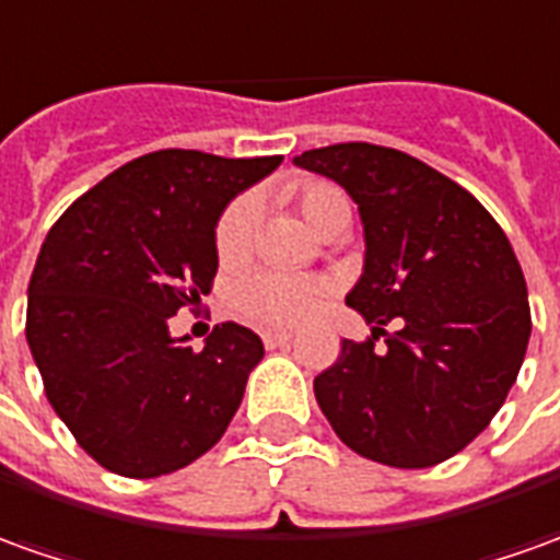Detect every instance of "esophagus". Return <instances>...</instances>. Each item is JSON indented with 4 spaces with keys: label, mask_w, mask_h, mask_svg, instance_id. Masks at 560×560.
I'll list each match as a JSON object with an SVG mask.
<instances>
[{
    "label": "esophagus",
    "mask_w": 560,
    "mask_h": 560,
    "mask_svg": "<svg viewBox=\"0 0 560 560\" xmlns=\"http://www.w3.org/2000/svg\"><path fill=\"white\" fill-rule=\"evenodd\" d=\"M294 340V334H288V330H266L264 334V343L266 349H276V346H284Z\"/></svg>",
    "instance_id": "esophagus-1"
}]
</instances>
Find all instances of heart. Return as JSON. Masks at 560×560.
Listing matches in <instances>:
<instances>
[{"label":"heart","instance_id":"b5f03b06","mask_svg":"<svg viewBox=\"0 0 560 560\" xmlns=\"http://www.w3.org/2000/svg\"><path fill=\"white\" fill-rule=\"evenodd\" d=\"M296 211L303 217V223L310 226L315 235L325 232L330 223H340L352 217L349 199L343 189L330 184H306L294 192ZM254 226H257V201L250 196L235 199L223 211L220 223H217L214 248L217 260L223 266H238L250 250V238H254ZM325 288L312 279H291V276H272V272H260L250 279L238 281L232 288L230 303L235 315H242L250 325L260 328H291L296 322H303L315 303L322 300Z\"/></svg>","mask_w":560,"mask_h":560}]
</instances>
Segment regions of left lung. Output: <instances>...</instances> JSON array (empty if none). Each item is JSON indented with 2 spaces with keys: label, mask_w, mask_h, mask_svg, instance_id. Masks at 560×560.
Segmentation results:
<instances>
[{
  "label": "left lung",
  "mask_w": 560,
  "mask_h": 560,
  "mask_svg": "<svg viewBox=\"0 0 560 560\" xmlns=\"http://www.w3.org/2000/svg\"><path fill=\"white\" fill-rule=\"evenodd\" d=\"M294 165L359 205L364 266L346 294L373 340L343 352L312 389L346 447L395 469L459 454L503 408L530 340L518 257L485 205L408 152L334 143ZM395 324L392 335L385 325Z\"/></svg>",
  "instance_id": "8db88e82"
}]
</instances>
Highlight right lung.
Masks as SVG:
<instances>
[{
	"instance_id": "1",
	"label": "right lung",
	"mask_w": 560,
	"mask_h": 560,
	"mask_svg": "<svg viewBox=\"0 0 560 560\" xmlns=\"http://www.w3.org/2000/svg\"><path fill=\"white\" fill-rule=\"evenodd\" d=\"M279 165L281 155L150 152L72 201L45 235L26 343L55 413L104 469L168 475L226 432L264 340L223 322L196 349L168 322L211 291L226 205Z\"/></svg>"
}]
</instances>
